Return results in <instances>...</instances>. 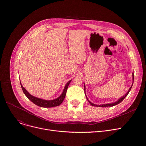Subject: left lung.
<instances>
[{"label":"left lung","mask_w":146,"mask_h":146,"mask_svg":"<svg viewBox=\"0 0 146 146\" xmlns=\"http://www.w3.org/2000/svg\"><path fill=\"white\" fill-rule=\"evenodd\" d=\"M132 76H133V83H132V85H131V87L129 88V89H128V90L127 92L126 93V94H125L123 96H122L121 98H119L116 102H113V103H110V104H102V105H96V104H93V103H92L90 101H89L88 100V98H87L86 95V94H85V92H86V88H85V84L84 83V89H85V94L86 98V99H87V100L88 101L89 103L92 106H98V107H110V106H115V105H118V104H119L120 102H121L122 101H123V100H124V98H125L128 95V94H129V92L130 90H131V88H132V86H133V83H134V73H133Z\"/></svg>","instance_id":"left-lung-1"}]
</instances>
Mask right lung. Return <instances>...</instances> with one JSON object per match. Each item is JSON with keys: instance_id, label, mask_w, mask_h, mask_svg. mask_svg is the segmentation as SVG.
Listing matches in <instances>:
<instances>
[{"instance_id": "1", "label": "right lung", "mask_w": 146, "mask_h": 146, "mask_svg": "<svg viewBox=\"0 0 146 146\" xmlns=\"http://www.w3.org/2000/svg\"><path fill=\"white\" fill-rule=\"evenodd\" d=\"M71 81H72V80H69L66 84L62 94H61L56 99H52V100H45V99H43L41 98H38L35 96H33L32 95H31L24 87H23L22 85L21 84V82H20V83H21L22 89L23 90V92L24 93L25 96L32 102H33L34 104H35L37 106L42 107V108H51V107H55V106H59L61 103L63 102V101H64V99L65 98L66 95L68 86L69 85V84L70 83Z\"/></svg>"}]
</instances>
